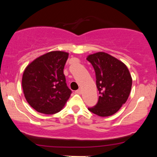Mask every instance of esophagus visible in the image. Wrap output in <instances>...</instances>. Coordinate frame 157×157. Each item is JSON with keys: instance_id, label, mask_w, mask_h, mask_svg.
I'll use <instances>...</instances> for the list:
<instances>
[{"instance_id": "1", "label": "esophagus", "mask_w": 157, "mask_h": 157, "mask_svg": "<svg viewBox=\"0 0 157 157\" xmlns=\"http://www.w3.org/2000/svg\"><path fill=\"white\" fill-rule=\"evenodd\" d=\"M75 93H76L77 94H79V95H80V94L82 93V90H81L80 89H78L77 90L75 91Z\"/></svg>"}]
</instances>
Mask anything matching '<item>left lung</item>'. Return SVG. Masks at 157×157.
Returning a JSON list of instances; mask_svg holds the SVG:
<instances>
[{
	"mask_svg": "<svg viewBox=\"0 0 157 157\" xmlns=\"http://www.w3.org/2000/svg\"><path fill=\"white\" fill-rule=\"evenodd\" d=\"M95 72L96 85L100 96L98 103L90 111L101 117L112 116L128 100L132 78L124 63L105 52L87 56Z\"/></svg>",
	"mask_w": 157,
	"mask_h": 157,
	"instance_id": "left-lung-1",
	"label": "left lung"
}]
</instances>
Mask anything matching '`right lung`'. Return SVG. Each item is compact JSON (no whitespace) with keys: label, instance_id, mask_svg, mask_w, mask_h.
Returning a JSON list of instances; mask_svg holds the SVG:
<instances>
[{"label":"right lung","instance_id":"right-lung-1","mask_svg":"<svg viewBox=\"0 0 157 157\" xmlns=\"http://www.w3.org/2000/svg\"><path fill=\"white\" fill-rule=\"evenodd\" d=\"M69 53L53 51L43 54L25 69L22 87L28 103L37 112L57 113L72 93L66 83L64 67Z\"/></svg>","mask_w":157,"mask_h":157}]
</instances>
